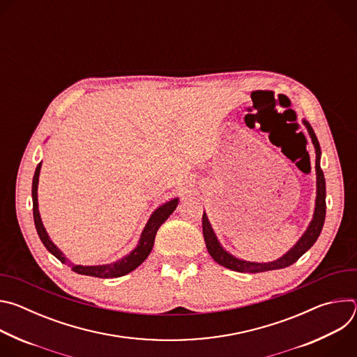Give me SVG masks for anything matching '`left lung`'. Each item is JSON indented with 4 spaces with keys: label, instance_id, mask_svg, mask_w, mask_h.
I'll return each instance as SVG.
<instances>
[{
    "label": "left lung",
    "instance_id": "1",
    "mask_svg": "<svg viewBox=\"0 0 357 357\" xmlns=\"http://www.w3.org/2000/svg\"><path fill=\"white\" fill-rule=\"evenodd\" d=\"M302 123L308 130V134L312 139V144L315 146V154H317V160H315V171H317L315 211H314L312 220L310 222L307 230L303 231V234L299 237V240L280 259H277L274 261H268V263L245 261V260L234 257L233 254H230L229 251L225 250V247L218 240L216 233L213 231V227L208 219V215L203 212V216H202L203 237H205V243H206V248H208L209 254L218 264H220L229 270L237 271V273H264V271H271V270H280V268H285V267H289L291 264H294L302 256V254L307 252L318 240V237L322 231V227L325 223V215H326V183H325L324 172L321 169V154L322 152H321L319 141H318L311 124L307 120H302Z\"/></svg>",
    "mask_w": 357,
    "mask_h": 357
}]
</instances>
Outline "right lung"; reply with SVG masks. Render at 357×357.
Wrapping results in <instances>:
<instances>
[{"instance_id": "right-lung-1", "label": "right lung", "mask_w": 357, "mask_h": 357, "mask_svg": "<svg viewBox=\"0 0 357 357\" xmlns=\"http://www.w3.org/2000/svg\"><path fill=\"white\" fill-rule=\"evenodd\" d=\"M40 167H42V162L38 164V167L35 169L33 181H32L33 222H35L38 236L49 252H52L61 263L70 266L75 273L82 274V275H90V277H98V278H117V277L126 275V274L131 273L132 270H135L149 256L152 247H154V240H155L160 226L172 215V212L176 209L178 203H179V199L174 197L169 202L164 203V205H161L154 213H152L139 236L137 247L130 254H127V256L120 259L119 261H114L110 264H101V266H76V264H72L65 254L56 247V244L50 240L45 226L42 223L40 213L38 209V182H39Z\"/></svg>"}]
</instances>
